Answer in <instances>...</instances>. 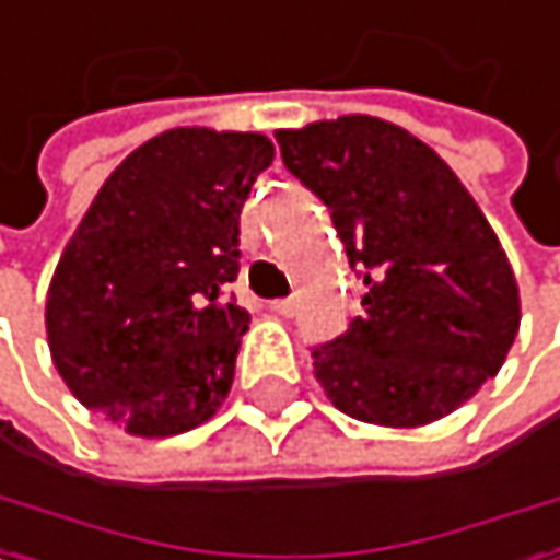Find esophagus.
<instances>
[{
	"label": "esophagus",
	"mask_w": 560,
	"mask_h": 560,
	"mask_svg": "<svg viewBox=\"0 0 560 560\" xmlns=\"http://www.w3.org/2000/svg\"><path fill=\"white\" fill-rule=\"evenodd\" d=\"M270 311H273V314H280V317H290V314L296 311V303H293L290 296H283V300H270Z\"/></svg>",
	"instance_id": "esophagus-1"
}]
</instances>
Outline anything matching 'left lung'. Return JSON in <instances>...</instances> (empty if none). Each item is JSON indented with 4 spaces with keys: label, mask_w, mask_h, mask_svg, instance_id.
<instances>
[{
    "label": "left lung",
    "mask_w": 560,
    "mask_h": 560,
    "mask_svg": "<svg viewBox=\"0 0 560 560\" xmlns=\"http://www.w3.org/2000/svg\"><path fill=\"white\" fill-rule=\"evenodd\" d=\"M283 166L324 200L363 314L314 347L337 410L421 428L481 390L517 337L521 300L504 249L454 170L377 116L277 132Z\"/></svg>",
    "instance_id": "obj_1"
}]
</instances>
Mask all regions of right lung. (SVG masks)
<instances>
[{
	"label": "right lung",
	"mask_w": 560,
	"mask_h": 560,
	"mask_svg": "<svg viewBox=\"0 0 560 560\" xmlns=\"http://www.w3.org/2000/svg\"><path fill=\"white\" fill-rule=\"evenodd\" d=\"M273 163L260 132L183 126L132 150L66 243L46 334L66 387L136 438L210 421L226 400L249 314L240 210Z\"/></svg>",
	"instance_id": "1"
}]
</instances>
